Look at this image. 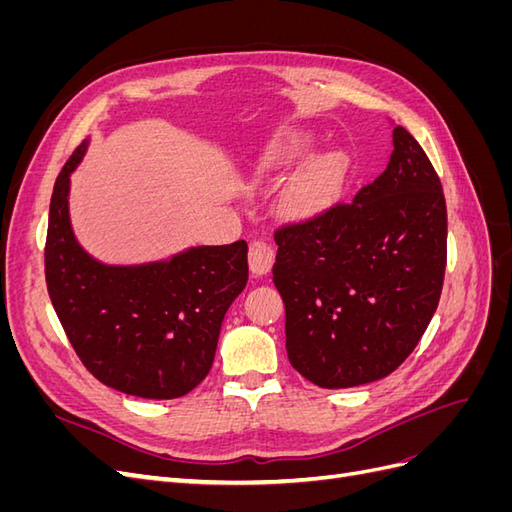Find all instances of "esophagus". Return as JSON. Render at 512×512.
Instances as JSON below:
<instances>
[{
	"instance_id": "obj_1",
	"label": "esophagus",
	"mask_w": 512,
	"mask_h": 512,
	"mask_svg": "<svg viewBox=\"0 0 512 512\" xmlns=\"http://www.w3.org/2000/svg\"><path fill=\"white\" fill-rule=\"evenodd\" d=\"M275 262V250L267 241H252L250 243V271L260 277L267 275Z\"/></svg>"
}]
</instances>
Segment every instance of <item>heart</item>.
I'll return each instance as SVG.
<instances>
[{
    "label": "heart",
    "mask_w": 512,
    "mask_h": 512,
    "mask_svg": "<svg viewBox=\"0 0 512 512\" xmlns=\"http://www.w3.org/2000/svg\"><path fill=\"white\" fill-rule=\"evenodd\" d=\"M314 141L301 130L284 128L277 132L262 156V166L267 170H280L299 164L312 156ZM344 181V160L339 156L320 158L307 164L292 179L286 192V209L299 220H312L327 211L335 200Z\"/></svg>",
    "instance_id": "1"
}]
</instances>
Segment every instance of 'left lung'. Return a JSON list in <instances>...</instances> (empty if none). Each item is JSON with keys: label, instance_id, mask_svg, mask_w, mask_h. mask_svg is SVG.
<instances>
[{"label": "left lung", "instance_id": "1", "mask_svg": "<svg viewBox=\"0 0 512 512\" xmlns=\"http://www.w3.org/2000/svg\"><path fill=\"white\" fill-rule=\"evenodd\" d=\"M273 284L290 365L322 389L386 378L436 314L446 203L423 147L401 126L384 173L348 205L275 232Z\"/></svg>", "mask_w": 512, "mask_h": 512}]
</instances>
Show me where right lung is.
<instances>
[{
    "instance_id": "add662e5",
    "label": "right lung",
    "mask_w": 512,
    "mask_h": 512,
    "mask_svg": "<svg viewBox=\"0 0 512 512\" xmlns=\"http://www.w3.org/2000/svg\"><path fill=\"white\" fill-rule=\"evenodd\" d=\"M55 181L44 247L46 288L72 348L102 384L143 399H175L205 380L222 320L247 284V243L198 245L143 265H104L76 241L70 175Z\"/></svg>"
}]
</instances>
